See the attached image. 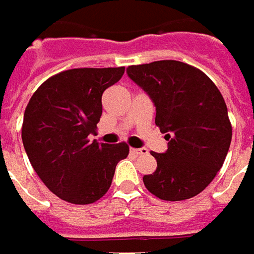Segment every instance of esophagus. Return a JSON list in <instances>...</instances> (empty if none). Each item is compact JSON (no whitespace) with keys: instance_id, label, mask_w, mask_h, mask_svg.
Returning <instances> with one entry per match:
<instances>
[{"instance_id":"1","label":"esophagus","mask_w":254,"mask_h":254,"mask_svg":"<svg viewBox=\"0 0 254 254\" xmlns=\"http://www.w3.org/2000/svg\"><path fill=\"white\" fill-rule=\"evenodd\" d=\"M130 152L134 155H145L148 154L147 148H130Z\"/></svg>"}]
</instances>
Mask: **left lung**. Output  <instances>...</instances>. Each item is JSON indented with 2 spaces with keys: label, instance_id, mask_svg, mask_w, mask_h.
Segmentation results:
<instances>
[{
  "label": "left lung",
  "instance_id": "1",
  "mask_svg": "<svg viewBox=\"0 0 254 254\" xmlns=\"http://www.w3.org/2000/svg\"><path fill=\"white\" fill-rule=\"evenodd\" d=\"M127 74L151 96L155 124L165 132L168 151L151 152L156 169L142 180L165 201L200 194L222 168L232 126L219 89L201 69L176 60L130 65Z\"/></svg>",
  "mask_w": 254,
  "mask_h": 254
}]
</instances>
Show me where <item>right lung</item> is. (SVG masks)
<instances>
[{
	"label": "right lung",
	"instance_id": "add662e5",
	"mask_svg": "<svg viewBox=\"0 0 254 254\" xmlns=\"http://www.w3.org/2000/svg\"><path fill=\"white\" fill-rule=\"evenodd\" d=\"M124 67L74 68L46 79L25 109L22 141L37 176L61 200L92 204L106 194L128 145L88 138L102 116V95Z\"/></svg>",
	"mask_w": 254,
	"mask_h": 254
}]
</instances>
